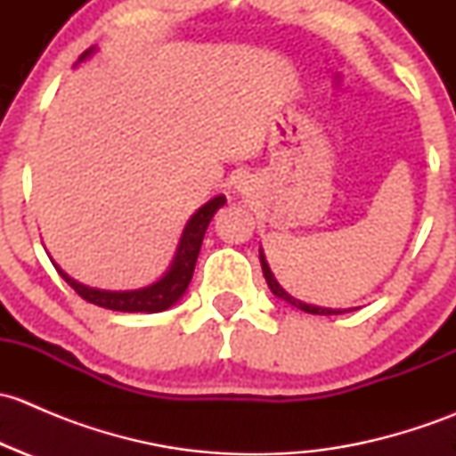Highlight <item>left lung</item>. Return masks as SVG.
Segmentation results:
<instances>
[{
    "instance_id": "8db88e82",
    "label": "left lung",
    "mask_w": 456,
    "mask_h": 456,
    "mask_svg": "<svg viewBox=\"0 0 456 456\" xmlns=\"http://www.w3.org/2000/svg\"><path fill=\"white\" fill-rule=\"evenodd\" d=\"M260 262H262V273H265L266 284H269L271 293H273V296H278L280 300H284V302H289V305L297 306V309L305 311V314H314V315H338V314H342V311H339V309L335 311V309H322V306H311V305H305V302L296 300V297H293V296H289V293L284 291L282 287H280L278 280L273 278V273H271V269H269V265H266V260H265V256H262V251H260Z\"/></svg>"
}]
</instances>
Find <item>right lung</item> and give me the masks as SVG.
<instances>
[{"label":"right lung","mask_w":456,"mask_h":456,"mask_svg":"<svg viewBox=\"0 0 456 456\" xmlns=\"http://www.w3.org/2000/svg\"><path fill=\"white\" fill-rule=\"evenodd\" d=\"M90 50H86L81 54V59L87 57ZM227 202L224 196H216L207 205H202L191 220L187 223L185 232H183L181 247H178V254L174 257L172 269L167 271L163 280H159L156 284L147 289H139V291H101V289H90L84 287V284L75 282L70 275L63 273L61 269L57 271L61 273V278L84 297L86 302L96 306H103V309L112 311H123V314H159V311L169 309L178 297L185 293L187 284L191 282V275H194L196 260H199V251L202 245V238H205L207 224L214 218L216 211Z\"/></svg>","instance_id":"right-lung-1"}]
</instances>
